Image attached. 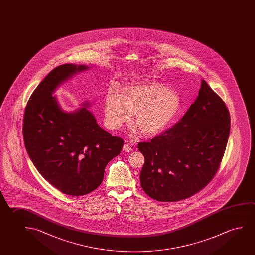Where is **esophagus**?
<instances>
[{
    "instance_id": "obj_1",
    "label": "esophagus",
    "mask_w": 255,
    "mask_h": 255,
    "mask_svg": "<svg viewBox=\"0 0 255 255\" xmlns=\"http://www.w3.org/2000/svg\"><path fill=\"white\" fill-rule=\"evenodd\" d=\"M123 150H124L125 152H131V151H132V148H131V146L128 145V144H125L124 146H123Z\"/></svg>"
}]
</instances>
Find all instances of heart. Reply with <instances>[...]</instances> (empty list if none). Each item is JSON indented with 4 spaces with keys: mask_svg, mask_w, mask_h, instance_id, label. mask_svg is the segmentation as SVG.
I'll list each match as a JSON object with an SVG mask.
<instances>
[{
    "mask_svg": "<svg viewBox=\"0 0 255 255\" xmlns=\"http://www.w3.org/2000/svg\"><path fill=\"white\" fill-rule=\"evenodd\" d=\"M181 109L178 94L162 83L147 80L130 84L122 94L117 89L110 90L104 102V119L110 129H118L134 113V123L142 133L154 136L171 125Z\"/></svg>",
    "mask_w": 255,
    "mask_h": 255,
    "instance_id": "heart-1",
    "label": "heart"
}]
</instances>
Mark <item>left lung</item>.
I'll return each mask as SVG.
<instances>
[{"label": "left lung", "mask_w": 255, "mask_h": 255, "mask_svg": "<svg viewBox=\"0 0 255 255\" xmlns=\"http://www.w3.org/2000/svg\"><path fill=\"white\" fill-rule=\"evenodd\" d=\"M227 107L205 80L199 95L172 128L138 143L145 157L140 184L148 196L172 202L203 189L216 175L230 135Z\"/></svg>", "instance_id": "1"}]
</instances>
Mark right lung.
<instances>
[{"label": "right lung", "mask_w": 255, "mask_h": 255, "mask_svg": "<svg viewBox=\"0 0 255 255\" xmlns=\"http://www.w3.org/2000/svg\"><path fill=\"white\" fill-rule=\"evenodd\" d=\"M91 66L65 63L39 83L25 108L24 145L33 165L50 184L71 196H82L102 184L107 164L121 152L124 140L102 129L86 101L66 112L55 91Z\"/></svg>", "instance_id": "1"}]
</instances>
